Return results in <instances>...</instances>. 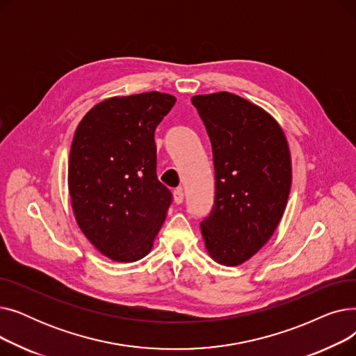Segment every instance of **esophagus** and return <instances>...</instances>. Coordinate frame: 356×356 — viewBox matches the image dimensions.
I'll use <instances>...</instances> for the list:
<instances>
[{"instance_id": "obj_1", "label": "esophagus", "mask_w": 356, "mask_h": 356, "mask_svg": "<svg viewBox=\"0 0 356 356\" xmlns=\"http://www.w3.org/2000/svg\"><path fill=\"white\" fill-rule=\"evenodd\" d=\"M173 197H175V202H176L177 204H180V203L184 200V195H183V191H181V188H179V189H176V191H175V193H173Z\"/></svg>"}]
</instances>
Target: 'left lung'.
<instances>
[{"instance_id": "left-lung-1", "label": "left lung", "mask_w": 356, "mask_h": 356, "mask_svg": "<svg viewBox=\"0 0 356 356\" xmlns=\"http://www.w3.org/2000/svg\"><path fill=\"white\" fill-rule=\"evenodd\" d=\"M192 104L207 127L215 164V204L200 223L209 257L236 267L263 248L282 220L291 189L283 128L261 106L216 92Z\"/></svg>"}]
</instances>
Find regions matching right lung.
Returning a JSON list of instances; mask_svg holds the SVG:
<instances>
[{"label": "right lung", "instance_id": "1", "mask_svg": "<svg viewBox=\"0 0 356 356\" xmlns=\"http://www.w3.org/2000/svg\"><path fill=\"white\" fill-rule=\"evenodd\" d=\"M175 104L157 90L112 97L74 131L67 167L73 216L90 244L118 263L152 251L172 203L156 175L154 131Z\"/></svg>", "mask_w": 356, "mask_h": 356}]
</instances>
